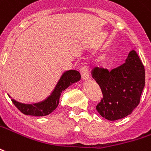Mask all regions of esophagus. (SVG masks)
Segmentation results:
<instances>
[{"label": "esophagus", "mask_w": 151, "mask_h": 151, "mask_svg": "<svg viewBox=\"0 0 151 151\" xmlns=\"http://www.w3.org/2000/svg\"><path fill=\"white\" fill-rule=\"evenodd\" d=\"M81 75L82 80H87L89 79L90 76H89V70L87 69V67L83 66L81 68Z\"/></svg>", "instance_id": "obj_1"}]
</instances>
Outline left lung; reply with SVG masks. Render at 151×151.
Instances as JSON below:
<instances>
[{
    "mask_svg": "<svg viewBox=\"0 0 151 151\" xmlns=\"http://www.w3.org/2000/svg\"><path fill=\"white\" fill-rule=\"evenodd\" d=\"M92 73L103 94L96 106L101 117L115 121L136 109L145 86V69L134 50L129 52L124 64L111 71L95 68Z\"/></svg>",
    "mask_w": 151,
    "mask_h": 151,
    "instance_id": "1",
    "label": "left lung"
}]
</instances>
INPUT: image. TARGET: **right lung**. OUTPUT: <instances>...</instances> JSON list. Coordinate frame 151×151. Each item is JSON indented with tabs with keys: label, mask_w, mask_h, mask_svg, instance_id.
<instances>
[{
	"label": "right lung",
	"mask_w": 151,
	"mask_h": 151,
	"mask_svg": "<svg viewBox=\"0 0 151 151\" xmlns=\"http://www.w3.org/2000/svg\"><path fill=\"white\" fill-rule=\"evenodd\" d=\"M81 80V74L77 70H68L62 73L54 89L45 100L32 104H25L15 101L11 98L13 103L25 115L42 117L50 114L58 107L61 93L73 83Z\"/></svg>",
	"instance_id": "1"
}]
</instances>
